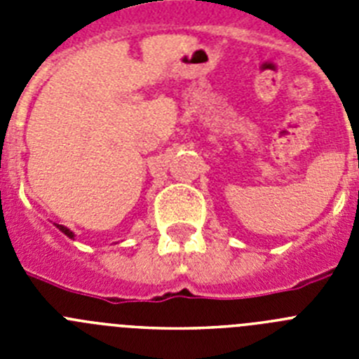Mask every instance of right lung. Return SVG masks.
<instances>
[{
    "label": "right lung",
    "mask_w": 359,
    "mask_h": 359,
    "mask_svg": "<svg viewBox=\"0 0 359 359\" xmlns=\"http://www.w3.org/2000/svg\"><path fill=\"white\" fill-rule=\"evenodd\" d=\"M57 228H59V230H61L62 233H65V236H68L69 239H73V231L72 230H68V228L62 226V224H57Z\"/></svg>",
    "instance_id": "right-lung-1"
}]
</instances>
